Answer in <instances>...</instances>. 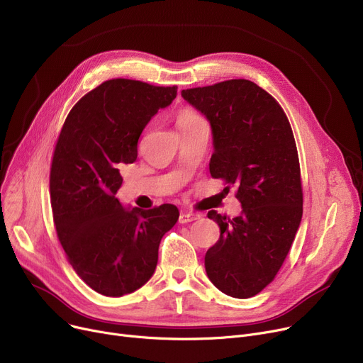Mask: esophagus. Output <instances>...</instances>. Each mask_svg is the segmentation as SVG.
Wrapping results in <instances>:
<instances>
[{
	"instance_id": "obj_1",
	"label": "esophagus",
	"mask_w": 363,
	"mask_h": 363,
	"mask_svg": "<svg viewBox=\"0 0 363 363\" xmlns=\"http://www.w3.org/2000/svg\"><path fill=\"white\" fill-rule=\"evenodd\" d=\"M200 219L199 213H193V212H184L179 215V223H188V222H193Z\"/></svg>"
}]
</instances>
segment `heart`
Masks as SVG:
<instances>
[{"mask_svg":"<svg viewBox=\"0 0 363 363\" xmlns=\"http://www.w3.org/2000/svg\"><path fill=\"white\" fill-rule=\"evenodd\" d=\"M200 121H203V118L200 116V114H199L196 110L189 108V107L182 108V110L178 113V118H177V123H178L179 130H181V129H186V128H189V126H193L194 123H197V122H200Z\"/></svg>","mask_w":363,"mask_h":363,"instance_id":"obj_1","label":"heart"}]
</instances>
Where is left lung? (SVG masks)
Masks as SVG:
<instances>
[{
	"instance_id": "1",
	"label": "left lung",
	"mask_w": 363,
	"mask_h": 363,
	"mask_svg": "<svg viewBox=\"0 0 363 363\" xmlns=\"http://www.w3.org/2000/svg\"><path fill=\"white\" fill-rule=\"evenodd\" d=\"M211 122V175L235 186L237 218L216 211L220 237L207 250L208 279L235 298L259 294L287 257L303 215L300 163L287 114L271 94L247 79L182 89Z\"/></svg>"
}]
</instances>
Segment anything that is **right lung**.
<instances>
[{"label": "right lung", "mask_w": 363, "mask_h": 363, "mask_svg": "<svg viewBox=\"0 0 363 363\" xmlns=\"http://www.w3.org/2000/svg\"><path fill=\"white\" fill-rule=\"evenodd\" d=\"M177 89L106 81L73 106L57 140L50 170L57 237L74 272L103 296L143 287L155 274L162 237L179 218L174 204L129 211L114 197L121 167L137 160L143 129Z\"/></svg>", "instance_id": "add662e5"}]
</instances>
